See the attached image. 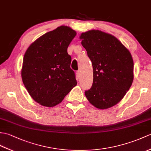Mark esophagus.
<instances>
[{
    "instance_id": "obj_1",
    "label": "esophagus",
    "mask_w": 151,
    "mask_h": 151,
    "mask_svg": "<svg viewBox=\"0 0 151 151\" xmlns=\"http://www.w3.org/2000/svg\"><path fill=\"white\" fill-rule=\"evenodd\" d=\"M76 76L78 78H80V75H81V72H80V71H76Z\"/></svg>"
}]
</instances>
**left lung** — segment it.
Instances as JSON below:
<instances>
[{"mask_svg": "<svg viewBox=\"0 0 151 151\" xmlns=\"http://www.w3.org/2000/svg\"><path fill=\"white\" fill-rule=\"evenodd\" d=\"M82 46L92 62L93 82L85 91L93 106L106 109L118 104L134 79V62L130 51L117 38L100 30L80 36Z\"/></svg>", "mask_w": 151, "mask_h": 151, "instance_id": "left-lung-1", "label": "left lung"}]
</instances>
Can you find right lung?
Here are the masks:
<instances>
[{
	"mask_svg": "<svg viewBox=\"0 0 151 151\" xmlns=\"http://www.w3.org/2000/svg\"><path fill=\"white\" fill-rule=\"evenodd\" d=\"M76 35L69 26L58 27L37 38L24 54L22 82L31 98L41 106H57L76 85L68 53Z\"/></svg>",
	"mask_w": 151,
	"mask_h": 151,
	"instance_id": "1",
	"label": "right lung"
}]
</instances>
